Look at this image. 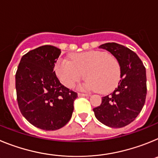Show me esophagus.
Wrapping results in <instances>:
<instances>
[{"instance_id":"1","label":"esophagus","mask_w":158,"mask_h":158,"mask_svg":"<svg viewBox=\"0 0 158 158\" xmlns=\"http://www.w3.org/2000/svg\"><path fill=\"white\" fill-rule=\"evenodd\" d=\"M78 96H89V94H86V93H78Z\"/></svg>"}]
</instances>
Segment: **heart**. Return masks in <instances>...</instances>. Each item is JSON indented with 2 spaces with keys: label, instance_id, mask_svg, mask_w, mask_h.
I'll return each instance as SVG.
<instances>
[{
  "label": "heart",
  "instance_id": "heart-1",
  "mask_svg": "<svg viewBox=\"0 0 158 158\" xmlns=\"http://www.w3.org/2000/svg\"><path fill=\"white\" fill-rule=\"evenodd\" d=\"M54 71L62 85L73 88L85 76L81 89L105 93L117 85L120 78V65L112 55L102 51H86L62 57L54 65Z\"/></svg>",
  "mask_w": 158,
  "mask_h": 158
}]
</instances>
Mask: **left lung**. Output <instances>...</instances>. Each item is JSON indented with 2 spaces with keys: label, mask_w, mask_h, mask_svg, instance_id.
<instances>
[{
  "label": "left lung",
  "mask_w": 158,
  "mask_h": 158,
  "mask_svg": "<svg viewBox=\"0 0 158 158\" xmlns=\"http://www.w3.org/2000/svg\"><path fill=\"white\" fill-rule=\"evenodd\" d=\"M118 60L120 80L113 93L104 96L93 108L96 118L109 127L120 128L133 122L144 106L146 96V68L139 56L129 48L115 43L100 45Z\"/></svg>",
  "instance_id": "obj_1"
}]
</instances>
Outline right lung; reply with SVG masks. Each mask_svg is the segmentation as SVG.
I'll return each mask as SVG.
<instances>
[{
	"mask_svg": "<svg viewBox=\"0 0 158 158\" xmlns=\"http://www.w3.org/2000/svg\"><path fill=\"white\" fill-rule=\"evenodd\" d=\"M61 50L42 46L24 54L16 73L19 108L31 124L44 131L64 127L72 116L77 93L60 83L54 71Z\"/></svg>",
	"mask_w": 158,
	"mask_h": 158,
	"instance_id": "right-lung-1",
	"label": "right lung"
}]
</instances>
